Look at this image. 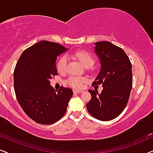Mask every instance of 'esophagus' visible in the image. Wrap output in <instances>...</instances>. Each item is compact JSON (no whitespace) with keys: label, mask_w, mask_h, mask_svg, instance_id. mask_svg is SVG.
<instances>
[{"label":"esophagus","mask_w":153,"mask_h":153,"mask_svg":"<svg viewBox=\"0 0 153 153\" xmlns=\"http://www.w3.org/2000/svg\"><path fill=\"white\" fill-rule=\"evenodd\" d=\"M73 92H74V93H82V91H79V90H74L73 91Z\"/></svg>","instance_id":"obj_1"}]
</instances>
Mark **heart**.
Here are the masks:
<instances>
[{
	"label": "heart",
	"mask_w": 153,
	"mask_h": 153,
	"mask_svg": "<svg viewBox=\"0 0 153 153\" xmlns=\"http://www.w3.org/2000/svg\"><path fill=\"white\" fill-rule=\"evenodd\" d=\"M69 56L76 58L86 68H91L95 63V59H94L93 55L88 51H77L75 53L69 54ZM67 65H68V58H67V56H64L60 58L57 62V65H56L57 70L60 73L64 72L66 70ZM86 81L87 79L85 77L71 76L68 79L67 83L69 85L74 88H81L84 85V83L86 82Z\"/></svg>",
	"instance_id": "1"
}]
</instances>
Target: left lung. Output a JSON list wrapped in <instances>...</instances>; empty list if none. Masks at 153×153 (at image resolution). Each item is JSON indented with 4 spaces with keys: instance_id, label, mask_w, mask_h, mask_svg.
I'll list each match as a JSON object with an SVG mask.
<instances>
[{
    "instance_id": "left-lung-1",
    "label": "left lung",
    "mask_w": 153,
    "mask_h": 153,
    "mask_svg": "<svg viewBox=\"0 0 153 153\" xmlns=\"http://www.w3.org/2000/svg\"><path fill=\"white\" fill-rule=\"evenodd\" d=\"M95 45L101 70L93 85L102 84L103 90L101 93L89 90L91 100L86 107L95 118L108 121L117 118L128 102L132 88L131 64L125 52L110 42H97Z\"/></svg>"
}]
</instances>
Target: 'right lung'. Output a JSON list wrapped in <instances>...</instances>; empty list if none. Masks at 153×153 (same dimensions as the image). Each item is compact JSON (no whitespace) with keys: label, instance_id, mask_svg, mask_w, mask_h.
I'll use <instances>...</instances> for the list:
<instances>
[{"label":"right lung","instance_id":"add662e5","mask_svg":"<svg viewBox=\"0 0 153 153\" xmlns=\"http://www.w3.org/2000/svg\"><path fill=\"white\" fill-rule=\"evenodd\" d=\"M68 49L60 44L42 40L24 50L14 72V86L21 107L37 123L51 125L65 114L73 91L50 85L58 74L56 60Z\"/></svg>","mask_w":153,"mask_h":153}]
</instances>
